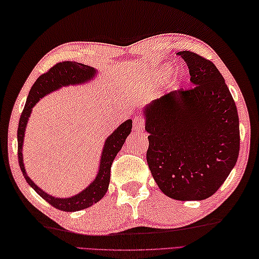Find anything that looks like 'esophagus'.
I'll return each instance as SVG.
<instances>
[{
  "label": "esophagus",
  "mask_w": 259,
  "mask_h": 259,
  "mask_svg": "<svg viewBox=\"0 0 259 259\" xmlns=\"http://www.w3.org/2000/svg\"><path fill=\"white\" fill-rule=\"evenodd\" d=\"M133 130L135 132H142L144 130V120L140 116H136L133 120Z\"/></svg>",
  "instance_id": "obj_1"
}]
</instances>
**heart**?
<instances>
[{"instance_id": "obj_1", "label": "heart", "mask_w": 259, "mask_h": 259, "mask_svg": "<svg viewBox=\"0 0 259 259\" xmlns=\"http://www.w3.org/2000/svg\"><path fill=\"white\" fill-rule=\"evenodd\" d=\"M166 69H168V68H166Z\"/></svg>"}]
</instances>
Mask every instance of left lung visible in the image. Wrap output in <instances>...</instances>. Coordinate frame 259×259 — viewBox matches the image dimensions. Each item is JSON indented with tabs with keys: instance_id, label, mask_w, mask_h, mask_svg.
<instances>
[{
	"instance_id": "8db88e82",
	"label": "left lung",
	"mask_w": 259,
	"mask_h": 259,
	"mask_svg": "<svg viewBox=\"0 0 259 259\" xmlns=\"http://www.w3.org/2000/svg\"><path fill=\"white\" fill-rule=\"evenodd\" d=\"M193 87L174 91L144 108L146 161L161 191L172 199L204 200L217 191L239 154V117L212 62L180 51Z\"/></svg>"
}]
</instances>
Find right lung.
Listing matches in <instances>:
<instances>
[{
  "label": "right lung",
  "instance_id": "1",
  "mask_svg": "<svg viewBox=\"0 0 259 259\" xmlns=\"http://www.w3.org/2000/svg\"><path fill=\"white\" fill-rule=\"evenodd\" d=\"M96 75L97 71L95 70V68L82 65V63H78L75 61H62L57 63V65L50 68L48 72L44 73V75H41L36 79L34 85L31 87L28 98H26L24 109L19 120L18 159L24 179L29 183V186L40 197L44 198L47 202L54 205L55 208L67 211V212H73V211H79L91 207L94 203H97L105 196V193L107 192L110 180V167H112V163L116 155H117V153L125 143L126 137L131 133L132 119H127L123 124H120L107 137V140L105 141L102 156H100L99 168L95 180L85 190H82L81 192L69 198H55L54 196H50V194L45 192L44 190L36 186L28 177V174H26L22 155L26 123H28L31 112H32V107L39 102L40 98L45 97L46 95L55 92L61 87L70 85H82V83L87 81H91Z\"/></svg>",
  "mask_w": 259,
  "mask_h": 259
}]
</instances>
